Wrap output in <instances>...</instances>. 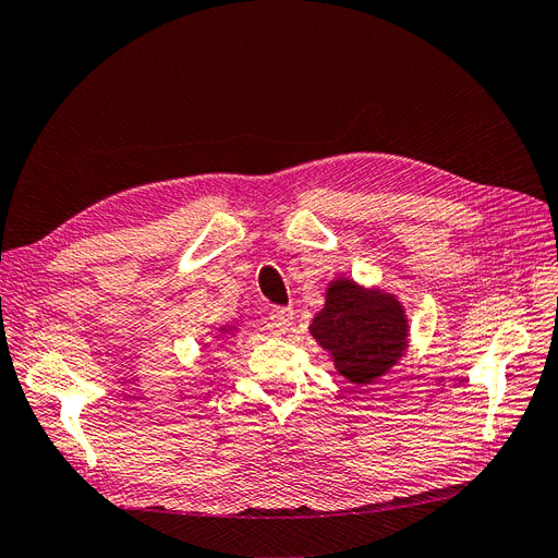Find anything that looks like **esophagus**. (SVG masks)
Here are the masks:
<instances>
[{"mask_svg":"<svg viewBox=\"0 0 558 558\" xmlns=\"http://www.w3.org/2000/svg\"><path fill=\"white\" fill-rule=\"evenodd\" d=\"M293 320H295V312L289 307H281V310H272L269 314V328L275 332H289L293 330Z\"/></svg>","mask_w":558,"mask_h":558,"instance_id":"1","label":"esophagus"}]
</instances>
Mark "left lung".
I'll return each mask as SVG.
<instances>
[{
	"instance_id": "1",
	"label": "left lung",
	"mask_w": 558,
	"mask_h": 558,
	"mask_svg": "<svg viewBox=\"0 0 558 558\" xmlns=\"http://www.w3.org/2000/svg\"><path fill=\"white\" fill-rule=\"evenodd\" d=\"M310 332L337 373L356 386L375 384L410 349V318L398 295L349 277L328 281L326 305Z\"/></svg>"
}]
</instances>
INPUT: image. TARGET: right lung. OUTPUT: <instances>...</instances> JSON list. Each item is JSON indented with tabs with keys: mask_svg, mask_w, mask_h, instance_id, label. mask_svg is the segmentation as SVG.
I'll return each instance as SVG.
<instances>
[{
	"mask_svg": "<svg viewBox=\"0 0 558 558\" xmlns=\"http://www.w3.org/2000/svg\"><path fill=\"white\" fill-rule=\"evenodd\" d=\"M238 332H240V324H221L216 328V337H221V340H232Z\"/></svg>",
	"mask_w": 558,
	"mask_h": 558,
	"instance_id": "add662e5",
	"label": "right lung"
}]
</instances>
